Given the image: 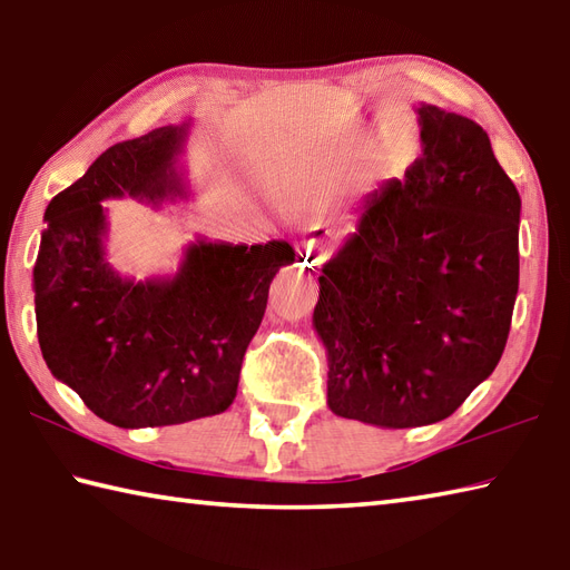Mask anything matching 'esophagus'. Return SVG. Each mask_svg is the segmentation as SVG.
Wrapping results in <instances>:
<instances>
[{
  "label": "esophagus",
  "mask_w": 570,
  "mask_h": 570,
  "mask_svg": "<svg viewBox=\"0 0 570 570\" xmlns=\"http://www.w3.org/2000/svg\"><path fill=\"white\" fill-rule=\"evenodd\" d=\"M320 263H322V253L317 248H312V246L297 248V268H299V273H305L309 281H312V275L317 273Z\"/></svg>",
  "instance_id": "obj_1"
}]
</instances>
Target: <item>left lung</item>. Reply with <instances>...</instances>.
Instances as JSON below:
<instances>
[{"instance_id": "left-lung-1", "label": "left lung", "mask_w": 570, "mask_h": 570, "mask_svg": "<svg viewBox=\"0 0 570 570\" xmlns=\"http://www.w3.org/2000/svg\"><path fill=\"white\" fill-rule=\"evenodd\" d=\"M415 112L423 155L366 196L312 315L330 411L379 428L455 413L502 358L519 289L521 199L490 137L438 106Z\"/></svg>"}]
</instances>
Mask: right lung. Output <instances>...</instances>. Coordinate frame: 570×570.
Segmentation results:
<instances>
[{
	"instance_id": "1",
	"label": "right lung",
	"mask_w": 570,
	"mask_h": 570,
	"mask_svg": "<svg viewBox=\"0 0 570 570\" xmlns=\"http://www.w3.org/2000/svg\"><path fill=\"white\" fill-rule=\"evenodd\" d=\"M189 122L106 149L43 214L33 305L46 366L118 428H155L224 413L268 305L287 240L234 246L196 238L179 271L125 277L106 258L102 202L187 199L179 167Z\"/></svg>"
}]
</instances>
